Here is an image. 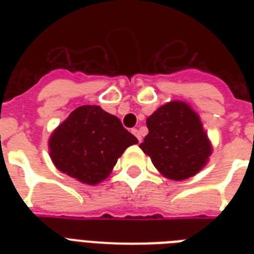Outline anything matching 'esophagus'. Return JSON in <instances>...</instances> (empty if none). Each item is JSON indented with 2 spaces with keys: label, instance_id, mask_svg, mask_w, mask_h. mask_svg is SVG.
I'll return each mask as SVG.
<instances>
[{
  "label": "esophagus",
  "instance_id": "34e87169",
  "mask_svg": "<svg viewBox=\"0 0 254 254\" xmlns=\"http://www.w3.org/2000/svg\"><path fill=\"white\" fill-rule=\"evenodd\" d=\"M131 133H133V134H134L135 137H137V139H138L139 142L142 141V137H141V134H139L138 129H131Z\"/></svg>",
  "mask_w": 254,
  "mask_h": 254
}]
</instances>
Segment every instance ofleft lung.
Returning a JSON list of instances; mask_svg holds the SVG:
<instances>
[{
    "label": "left lung",
    "instance_id": "8db88e82",
    "mask_svg": "<svg viewBox=\"0 0 254 254\" xmlns=\"http://www.w3.org/2000/svg\"><path fill=\"white\" fill-rule=\"evenodd\" d=\"M149 134L139 145L163 177L183 181L197 174L212 153L200 119L189 104L170 101L147 117Z\"/></svg>",
    "mask_w": 254,
    "mask_h": 254
}]
</instances>
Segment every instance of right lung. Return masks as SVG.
<instances>
[{
	"mask_svg": "<svg viewBox=\"0 0 254 254\" xmlns=\"http://www.w3.org/2000/svg\"><path fill=\"white\" fill-rule=\"evenodd\" d=\"M137 142L119 117L97 105H83L53 131L50 157L59 171L95 186L108 178L124 151Z\"/></svg>",
	"mask_w": 254,
	"mask_h": 254,
	"instance_id": "1",
	"label": "right lung"
}]
</instances>
